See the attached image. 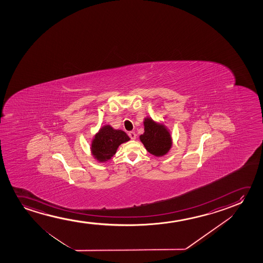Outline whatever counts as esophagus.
Returning <instances> with one entry per match:
<instances>
[{
    "label": "esophagus",
    "instance_id": "1",
    "mask_svg": "<svg viewBox=\"0 0 263 263\" xmlns=\"http://www.w3.org/2000/svg\"><path fill=\"white\" fill-rule=\"evenodd\" d=\"M128 136H129L130 138H131L132 140H135V139L137 138V135H136V133H135L134 131H130L129 133H128Z\"/></svg>",
    "mask_w": 263,
    "mask_h": 263
}]
</instances>
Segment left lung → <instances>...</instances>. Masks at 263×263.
Here are the masks:
<instances>
[{
  "instance_id": "8db88e82",
  "label": "left lung",
  "mask_w": 263,
  "mask_h": 263,
  "mask_svg": "<svg viewBox=\"0 0 263 263\" xmlns=\"http://www.w3.org/2000/svg\"><path fill=\"white\" fill-rule=\"evenodd\" d=\"M144 134L141 135L139 139L147 152L156 157L167 155L173 146V138L168 127L150 117L144 118Z\"/></svg>"
}]
</instances>
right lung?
<instances>
[{
  "mask_svg": "<svg viewBox=\"0 0 263 263\" xmlns=\"http://www.w3.org/2000/svg\"><path fill=\"white\" fill-rule=\"evenodd\" d=\"M123 130L115 129L110 125H105L95 134L91 144V155L99 162H106L116 155L119 145L129 141Z\"/></svg>",
  "mask_w": 263,
  "mask_h": 263,
  "instance_id": "obj_1",
  "label": "right lung"
}]
</instances>
